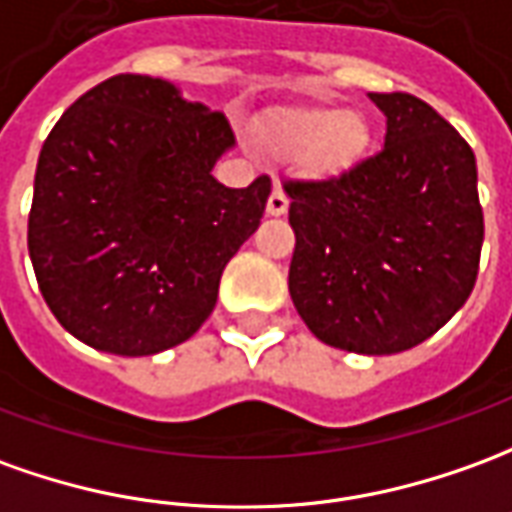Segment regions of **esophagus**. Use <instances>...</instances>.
I'll list each match as a JSON object with an SVG mask.
<instances>
[{
  "mask_svg": "<svg viewBox=\"0 0 512 512\" xmlns=\"http://www.w3.org/2000/svg\"><path fill=\"white\" fill-rule=\"evenodd\" d=\"M285 210H288V196L282 194L280 188H274L266 202V213L268 216H282Z\"/></svg>",
  "mask_w": 512,
  "mask_h": 512,
  "instance_id": "obj_1",
  "label": "esophagus"
}]
</instances>
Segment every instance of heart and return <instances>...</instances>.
I'll return each instance as SVG.
<instances>
[{
    "instance_id": "1",
    "label": "heart",
    "mask_w": 512,
    "mask_h": 512,
    "mask_svg": "<svg viewBox=\"0 0 512 512\" xmlns=\"http://www.w3.org/2000/svg\"><path fill=\"white\" fill-rule=\"evenodd\" d=\"M260 138L274 152L296 157L307 180H341L366 160L371 124L352 107L299 105L274 113Z\"/></svg>"
}]
</instances>
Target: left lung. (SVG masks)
<instances>
[{
	"mask_svg": "<svg viewBox=\"0 0 512 512\" xmlns=\"http://www.w3.org/2000/svg\"><path fill=\"white\" fill-rule=\"evenodd\" d=\"M385 144L341 180L285 182L293 307L318 341L396 355L441 330L477 282L482 207L471 146L427 102L368 94Z\"/></svg>",
	"mask_w": 512,
	"mask_h": 512,
	"instance_id": "1",
	"label": "left lung"
}]
</instances>
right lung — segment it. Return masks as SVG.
<instances>
[{
	"label": "right lung",
	"mask_w": 512,
	"mask_h": 512,
	"mask_svg": "<svg viewBox=\"0 0 512 512\" xmlns=\"http://www.w3.org/2000/svg\"><path fill=\"white\" fill-rule=\"evenodd\" d=\"M232 146L221 113L146 74L99 82L60 116L38 157L27 246L77 341L144 357L205 324L271 194L268 177L227 188L210 174Z\"/></svg>",
	"instance_id": "1"
}]
</instances>
